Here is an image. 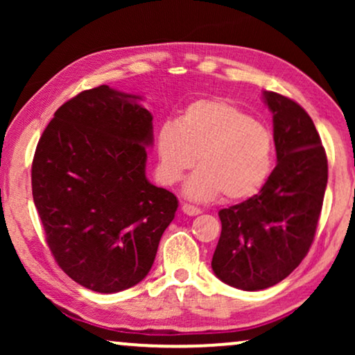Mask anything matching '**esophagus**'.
Returning a JSON list of instances; mask_svg holds the SVG:
<instances>
[{
    "mask_svg": "<svg viewBox=\"0 0 355 355\" xmlns=\"http://www.w3.org/2000/svg\"><path fill=\"white\" fill-rule=\"evenodd\" d=\"M182 211L186 213V215H189V216H197V215H200V213H202L200 208H197V207H193V205H189V203H184Z\"/></svg>",
    "mask_w": 355,
    "mask_h": 355,
    "instance_id": "1",
    "label": "esophagus"
}]
</instances>
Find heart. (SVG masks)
Segmentation results:
<instances>
[{
	"label": "heart",
	"instance_id": "heart-1",
	"mask_svg": "<svg viewBox=\"0 0 355 355\" xmlns=\"http://www.w3.org/2000/svg\"><path fill=\"white\" fill-rule=\"evenodd\" d=\"M159 178L176 184L197 162L200 169L184 189L187 198L208 202L218 196L245 200L260 192L273 168V137L226 100H197L178 123L168 121L157 132Z\"/></svg>",
	"mask_w": 355,
	"mask_h": 355
}]
</instances>
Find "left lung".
Wrapping results in <instances>:
<instances>
[{
    "instance_id": "obj_1",
    "label": "left lung",
    "mask_w": 355,
    "mask_h": 355,
    "mask_svg": "<svg viewBox=\"0 0 355 355\" xmlns=\"http://www.w3.org/2000/svg\"><path fill=\"white\" fill-rule=\"evenodd\" d=\"M273 114L276 166L259 193L220 210L221 236L211 268L242 291L278 284L312 245L328 182L327 153L302 106L263 92Z\"/></svg>"
}]
</instances>
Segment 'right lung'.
<instances>
[{
	"instance_id": "1",
	"label": "right lung",
	"mask_w": 355,
	"mask_h": 355,
	"mask_svg": "<svg viewBox=\"0 0 355 355\" xmlns=\"http://www.w3.org/2000/svg\"><path fill=\"white\" fill-rule=\"evenodd\" d=\"M142 96L100 85L58 108L37 145L32 196L61 270L95 293L140 283L178 198L145 176L153 116Z\"/></svg>"
}]
</instances>
